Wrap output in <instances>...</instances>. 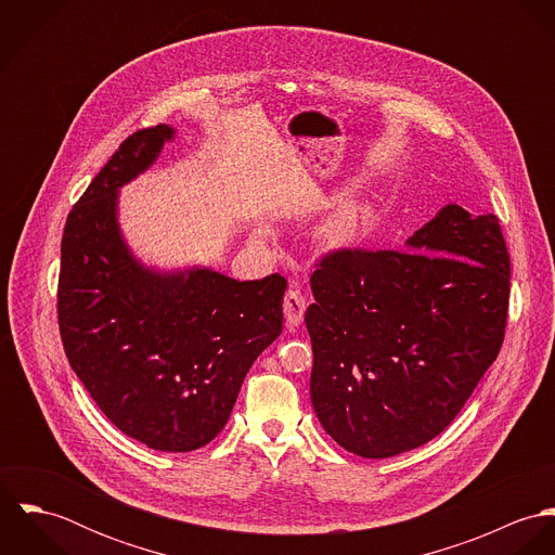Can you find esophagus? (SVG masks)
I'll use <instances>...</instances> for the list:
<instances>
[{"mask_svg":"<svg viewBox=\"0 0 555 555\" xmlns=\"http://www.w3.org/2000/svg\"><path fill=\"white\" fill-rule=\"evenodd\" d=\"M306 314V299L297 288H288L284 295V317L291 326H297Z\"/></svg>","mask_w":555,"mask_h":555,"instance_id":"esophagus-1","label":"esophagus"}]
</instances>
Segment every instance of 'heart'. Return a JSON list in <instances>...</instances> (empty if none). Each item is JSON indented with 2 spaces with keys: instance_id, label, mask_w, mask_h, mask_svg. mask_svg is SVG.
I'll return each instance as SVG.
<instances>
[{
  "instance_id": "obj_1",
  "label": "heart",
  "mask_w": 555,
  "mask_h": 555,
  "mask_svg": "<svg viewBox=\"0 0 555 555\" xmlns=\"http://www.w3.org/2000/svg\"><path fill=\"white\" fill-rule=\"evenodd\" d=\"M365 211L357 205H341L337 207L335 211H331L320 229H318V235L322 241L331 243V245H344L348 241L357 237L363 227H365Z\"/></svg>"
}]
</instances>
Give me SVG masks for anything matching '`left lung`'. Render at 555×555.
<instances>
[{
	"label": "left lung",
	"instance_id": "obj_1",
	"mask_svg": "<svg viewBox=\"0 0 555 555\" xmlns=\"http://www.w3.org/2000/svg\"><path fill=\"white\" fill-rule=\"evenodd\" d=\"M405 245L333 249L310 278L312 405L370 460L444 431L504 341L511 256L493 214L447 205Z\"/></svg>",
	"mask_w": 555,
	"mask_h": 555
}]
</instances>
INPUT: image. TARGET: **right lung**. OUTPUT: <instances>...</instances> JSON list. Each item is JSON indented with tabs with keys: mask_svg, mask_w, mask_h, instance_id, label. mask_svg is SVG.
I'll list each match as a JSON object with an SVG mask.
<instances>
[{
	"mask_svg": "<svg viewBox=\"0 0 555 555\" xmlns=\"http://www.w3.org/2000/svg\"><path fill=\"white\" fill-rule=\"evenodd\" d=\"M172 134L164 124L130 134L68 214L57 318L66 357L106 418L150 449L185 453L222 431L251 363L282 333L286 280L158 273L132 256L117 190Z\"/></svg>",
	"mask_w": 555,
	"mask_h": 555,
	"instance_id": "right-lung-1",
	"label": "right lung"
}]
</instances>
